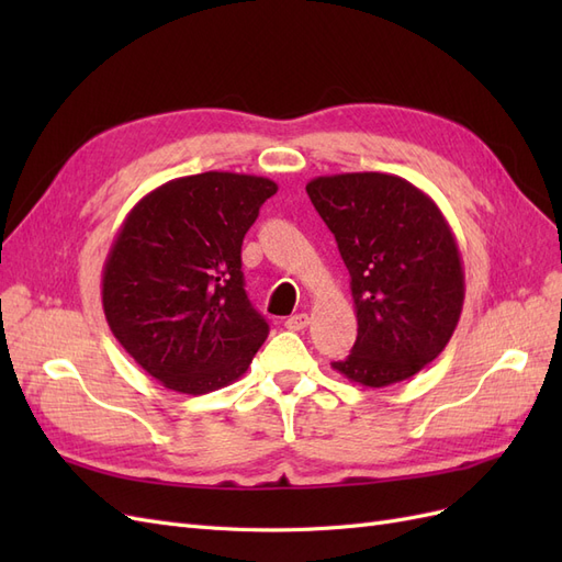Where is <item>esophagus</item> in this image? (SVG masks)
I'll return each mask as SVG.
<instances>
[{
    "mask_svg": "<svg viewBox=\"0 0 562 562\" xmlns=\"http://www.w3.org/2000/svg\"><path fill=\"white\" fill-rule=\"evenodd\" d=\"M310 326V316L307 314H295L285 321V328L288 330H304Z\"/></svg>",
    "mask_w": 562,
    "mask_h": 562,
    "instance_id": "34e87169",
    "label": "esophagus"
}]
</instances>
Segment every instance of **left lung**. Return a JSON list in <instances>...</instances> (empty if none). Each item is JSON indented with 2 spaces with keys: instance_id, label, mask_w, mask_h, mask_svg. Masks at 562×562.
<instances>
[{
  "instance_id": "8db88e82",
  "label": "left lung",
  "mask_w": 562,
  "mask_h": 562,
  "mask_svg": "<svg viewBox=\"0 0 562 562\" xmlns=\"http://www.w3.org/2000/svg\"><path fill=\"white\" fill-rule=\"evenodd\" d=\"M307 194L351 277L359 335L333 368L349 382H403L446 349L464 307V267L436 201L391 173L318 176Z\"/></svg>"
}]
</instances>
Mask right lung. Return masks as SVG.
<instances>
[{
  "instance_id": "1",
  "label": "right lung",
  "mask_w": 562,
  "mask_h": 562,
  "mask_svg": "<svg viewBox=\"0 0 562 562\" xmlns=\"http://www.w3.org/2000/svg\"><path fill=\"white\" fill-rule=\"evenodd\" d=\"M279 184L209 171L145 194L103 267V312L131 359L201 396L239 380L269 335L244 291L241 244Z\"/></svg>"
}]
</instances>
